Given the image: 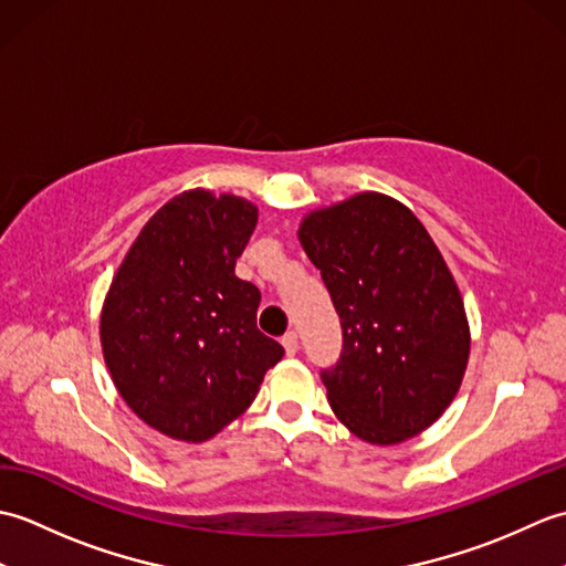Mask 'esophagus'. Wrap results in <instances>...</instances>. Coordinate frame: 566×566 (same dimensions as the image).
Wrapping results in <instances>:
<instances>
[{
    "label": "esophagus",
    "mask_w": 566,
    "mask_h": 566,
    "mask_svg": "<svg viewBox=\"0 0 566 566\" xmlns=\"http://www.w3.org/2000/svg\"><path fill=\"white\" fill-rule=\"evenodd\" d=\"M282 347H284V353L286 355H296V350H298V335L296 333H286L284 338H282Z\"/></svg>",
    "instance_id": "1"
}]
</instances>
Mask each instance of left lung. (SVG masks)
<instances>
[{
  "mask_svg": "<svg viewBox=\"0 0 566 566\" xmlns=\"http://www.w3.org/2000/svg\"><path fill=\"white\" fill-rule=\"evenodd\" d=\"M298 243L343 326L338 365L321 371L333 413L371 444L416 438L460 391L472 345L438 245L411 209L379 191L306 213Z\"/></svg>",
  "mask_w": 566,
  "mask_h": 566,
  "instance_id": "left-lung-1",
  "label": "left lung"
}]
</instances>
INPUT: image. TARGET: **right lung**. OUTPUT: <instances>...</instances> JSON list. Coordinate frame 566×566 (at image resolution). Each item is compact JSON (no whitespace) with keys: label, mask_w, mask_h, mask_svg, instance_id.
<instances>
[{"label":"right lung","mask_w":566,"mask_h":566,"mask_svg":"<svg viewBox=\"0 0 566 566\" xmlns=\"http://www.w3.org/2000/svg\"><path fill=\"white\" fill-rule=\"evenodd\" d=\"M255 226L243 197L182 191L140 228L106 292L99 338L114 387L167 438H213L284 355L258 331L260 290L235 276Z\"/></svg>","instance_id":"add662e5"}]
</instances>
